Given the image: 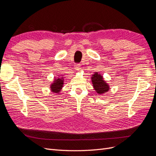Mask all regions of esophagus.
Listing matches in <instances>:
<instances>
[{"label": "esophagus", "mask_w": 156, "mask_h": 156, "mask_svg": "<svg viewBox=\"0 0 156 156\" xmlns=\"http://www.w3.org/2000/svg\"><path fill=\"white\" fill-rule=\"evenodd\" d=\"M74 68H75V69H76V70H79L80 69H81V65H80L79 64H75Z\"/></svg>", "instance_id": "esophagus-1"}]
</instances>
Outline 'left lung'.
Wrapping results in <instances>:
<instances>
[{"label": "left lung", "instance_id": "1", "mask_svg": "<svg viewBox=\"0 0 156 156\" xmlns=\"http://www.w3.org/2000/svg\"><path fill=\"white\" fill-rule=\"evenodd\" d=\"M92 81L94 89L98 94H101L105 93L109 89L108 84H107L104 80L103 79V77L97 72L92 75Z\"/></svg>", "mask_w": 156, "mask_h": 156}]
</instances>
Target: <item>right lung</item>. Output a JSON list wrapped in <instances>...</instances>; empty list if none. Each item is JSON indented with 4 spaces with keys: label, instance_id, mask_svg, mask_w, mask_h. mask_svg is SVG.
<instances>
[{
    "label": "right lung",
    "instance_id": "right-lung-1",
    "mask_svg": "<svg viewBox=\"0 0 156 156\" xmlns=\"http://www.w3.org/2000/svg\"><path fill=\"white\" fill-rule=\"evenodd\" d=\"M63 78H58L56 79L54 83H53L51 85V91L55 93H59L60 91V89L63 87Z\"/></svg>",
    "mask_w": 156,
    "mask_h": 156
}]
</instances>
